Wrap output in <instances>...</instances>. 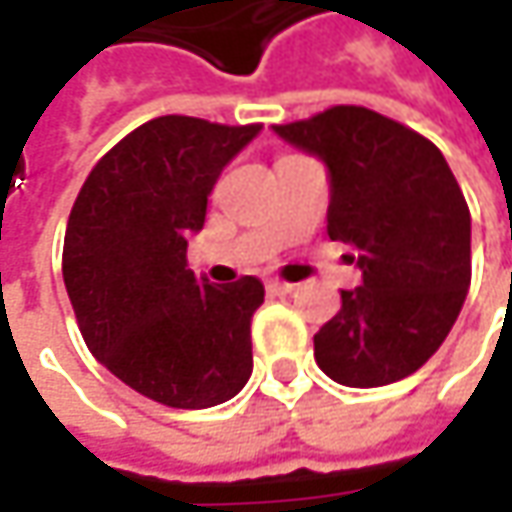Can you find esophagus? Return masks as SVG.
I'll return each instance as SVG.
<instances>
[{"label":"esophagus","instance_id":"34e87169","mask_svg":"<svg viewBox=\"0 0 512 512\" xmlns=\"http://www.w3.org/2000/svg\"><path fill=\"white\" fill-rule=\"evenodd\" d=\"M267 290L276 293V296H287V293L296 290V285H290V282H267Z\"/></svg>","mask_w":512,"mask_h":512}]
</instances>
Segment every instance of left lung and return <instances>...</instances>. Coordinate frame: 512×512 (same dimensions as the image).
Returning a JSON list of instances; mask_svg holds the SVG:
<instances>
[{"instance_id":"obj_1","label":"left lung","mask_w":512,"mask_h":512,"mask_svg":"<svg viewBox=\"0 0 512 512\" xmlns=\"http://www.w3.org/2000/svg\"><path fill=\"white\" fill-rule=\"evenodd\" d=\"M273 130L327 165V236L353 247L362 267V285L342 290V310L313 336L316 364L347 387L416 373L470 287V210L442 150L359 105Z\"/></svg>"}]
</instances>
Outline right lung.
<instances>
[{
	"label": "right lung",
	"mask_w": 512,
	"mask_h": 512,
	"mask_svg": "<svg viewBox=\"0 0 512 512\" xmlns=\"http://www.w3.org/2000/svg\"><path fill=\"white\" fill-rule=\"evenodd\" d=\"M262 125L159 116L93 165L70 210L62 276L88 350L153 402L202 410L250 379L265 285H210L187 267L207 196Z\"/></svg>",
	"instance_id": "1"
}]
</instances>
